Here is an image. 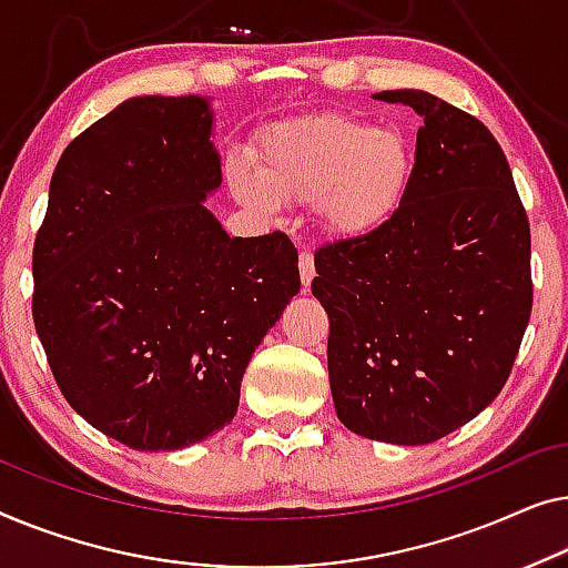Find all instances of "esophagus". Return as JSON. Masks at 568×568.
<instances>
[{"mask_svg":"<svg viewBox=\"0 0 568 568\" xmlns=\"http://www.w3.org/2000/svg\"><path fill=\"white\" fill-rule=\"evenodd\" d=\"M298 270H301V283H303V287H308L311 281H314V275H316V270H314V254H311L308 250L301 252Z\"/></svg>","mask_w":568,"mask_h":568,"instance_id":"esophagus-1","label":"esophagus"}]
</instances>
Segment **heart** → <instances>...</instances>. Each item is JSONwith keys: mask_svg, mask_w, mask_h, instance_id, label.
Instances as JSON below:
<instances>
[{"mask_svg": "<svg viewBox=\"0 0 568 568\" xmlns=\"http://www.w3.org/2000/svg\"><path fill=\"white\" fill-rule=\"evenodd\" d=\"M414 180V146L402 125L322 113L270 125L254 170L234 162L229 185L244 205H316L334 239H361L402 211Z\"/></svg>", "mask_w": 568, "mask_h": 568, "instance_id": "1", "label": "heart"}]
</instances>
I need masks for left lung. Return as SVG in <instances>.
Returning <instances> with one entry per match:
<instances>
[{
    "instance_id": "8db88e82",
    "label": "left lung",
    "mask_w": 568,
    "mask_h": 568,
    "mask_svg": "<svg viewBox=\"0 0 568 568\" xmlns=\"http://www.w3.org/2000/svg\"><path fill=\"white\" fill-rule=\"evenodd\" d=\"M425 118L394 219L314 254L329 386L355 435L427 445L481 414L530 322V223L497 139L422 90L373 94Z\"/></svg>"
}]
</instances>
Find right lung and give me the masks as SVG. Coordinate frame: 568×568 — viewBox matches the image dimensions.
<instances>
[{
    "label": "right lung",
    "mask_w": 568,
    "mask_h": 568,
    "mask_svg": "<svg viewBox=\"0 0 568 568\" xmlns=\"http://www.w3.org/2000/svg\"><path fill=\"white\" fill-rule=\"evenodd\" d=\"M205 98H131L63 151L33 246V322L71 409L133 450L234 419L254 349L301 291L283 231L231 239Z\"/></svg>",
    "instance_id": "1"
}]
</instances>
